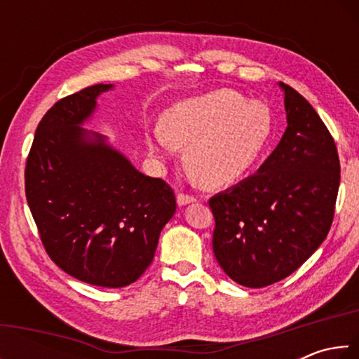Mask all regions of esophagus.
I'll return each mask as SVG.
<instances>
[{"label": "esophagus", "mask_w": 359, "mask_h": 359, "mask_svg": "<svg viewBox=\"0 0 359 359\" xmlns=\"http://www.w3.org/2000/svg\"><path fill=\"white\" fill-rule=\"evenodd\" d=\"M191 203H196V198L190 196V194H185V193L177 194V204L179 205H187V204H191Z\"/></svg>", "instance_id": "1"}]
</instances>
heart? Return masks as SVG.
Here are the masks:
<instances>
[{
    "mask_svg": "<svg viewBox=\"0 0 359 359\" xmlns=\"http://www.w3.org/2000/svg\"><path fill=\"white\" fill-rule=\"evenodd\" d=\"M274 115L264 102L247 101L234 90L182 100L161 115V126L147 131L150 151L172 156L185 149L184 161L204 187H223L252 171L271 144Z\"/></svg>",
    "mask_w": 359,
    "mask_h": 359,
    "instance_id": "1",
    "label": "heart"
}]
</instances>
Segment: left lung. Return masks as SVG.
Masks as SVG:
<instances>
[{
    "mask_svg": "<svg viewBox=\"0 0 359 359\" xmlns=\"http://www.w3.org/2000/svg\"><path fill=\"white\" fill-rule=\"evenodd\" d=\"M287 130L257 174L210 198L212 247L222 269L248 288L299 267L330 233L340 163L330 131L302 95L278 82Z\"/></svg>",
    "mask_w": 359,
    "mask_h": 359,
    "instance_id": "obj_1",
    "label": "left lung"
}]
</instances>
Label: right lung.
<instances>
[{"label":"right lung","instance_id":"1","mask_svg":"<svg viewBox=\"0 0 359 359\" xmlns=\"http://www.w3.org/2000/svg\"><path fill=\"white\" fill-rule=\"evenodd\" d=\"M112 88L92 85L48 109L27 160L25 191L53 263L81 282L121 288L150 266L175 196L106 136L83 128Z\"/></svg>","mask_w":359,"mask_h":359}]
</instances>
